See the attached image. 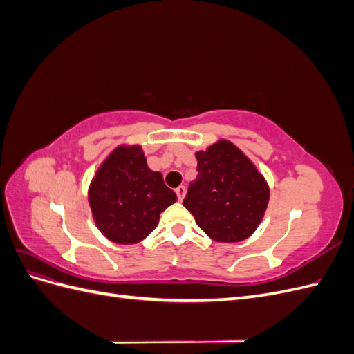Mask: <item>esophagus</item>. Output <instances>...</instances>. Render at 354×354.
I'll list each match as a JSON object with an SVG mask.
<instances>
[{"instance_id": "esophagus-1", "label": "esophagus", "mask_w": 354, "mask_h": 354, "mask_svg": "<svg viewBox=\"0 0 354 354\" xmlns=\"http://www.w3.org/2000/svg\"><path fill=\"white\" fill-rule=\"evenodd\" d=\"M176 194H177V199L181 202V201L185 199V196H186V187L185 186H178L176 189Z\"/></svg>"}]
</instances>
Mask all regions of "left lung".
I'll return each instance as SVG.
<instances>
[{"label": "left lung", "mask_w": 354, "mask_h": 354, "mask_svg": "<svg viewBox=\"0 0 354 354\" xmlns=\"http://www.w3.org/2000/svg\"><path fill=\"white\" fill-rule=\"evenodd\" d=\"M195 156L198 176L183 205L212 241L232 243L250 238L270 198L263 174L229 140H218Z\"/></svg>", "instance_id": "1"}]
</instances>
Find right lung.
Here are the masks:
<instances>
[{"mask_svg": "<svg viewBox=\"0 0 354 354\" xmlns=\"http://www.w3.org/2000/svg\"><path fill=\"white\" fill-rule=\"evenodd\" d=\"M177 201L162 174L147 167L142 146H118L103 160L88 189L95 226L115 243L143 241L160 212Z\"/></svg>", "mask_w": 354, "mask_h": 354, "instance_id": "obj_1", "label": "right lung"}]
</instances>
